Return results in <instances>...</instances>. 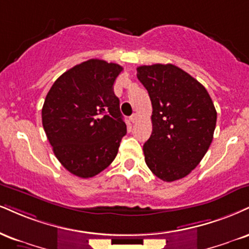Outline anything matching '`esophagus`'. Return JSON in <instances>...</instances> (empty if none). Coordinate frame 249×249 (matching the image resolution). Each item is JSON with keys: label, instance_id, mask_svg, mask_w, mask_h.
<instances>
[{"label": "esophagus", "instance_id": "34e87169", "mask_svg": "<svg viewBox=\"0 0 249 249\" xmlns=\"http://www.w3.org/2000/svg\"><path fill=\"white\" fill-rule=\"evenodd\" d=\"M137 119H138V113H133V115L130 117V122L132 123V124H134V123L137 122Z\"/></svg>", "mask_w": 249, "mask_h": 249}]
</instances>
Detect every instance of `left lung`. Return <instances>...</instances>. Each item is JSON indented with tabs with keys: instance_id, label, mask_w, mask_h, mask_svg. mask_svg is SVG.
<instances>
[{
	"instance_id": "obj_1",
	"label": "left lung",
	"mask_w": 249,
	"mask_h": 249,
	"mask_svg": "<svg viewBox=\"0 0 249 249\" xmlns=\"http://www.w3.org/2000/svg\"><path fill=\"white\" fill-rule=\"evenodd\" d=\"M152 102V131L143 143L146 164L162 181L183 178L210 147L217 111L204 86L172 64L137 68Z\"/></svg>"
}]
</instances>
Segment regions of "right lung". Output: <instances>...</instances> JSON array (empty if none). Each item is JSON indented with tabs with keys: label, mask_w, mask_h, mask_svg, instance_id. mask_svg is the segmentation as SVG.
I'll return each instance as SVG.
<instances>
[{
	"label": "right lung",
	"mask_w": 249,
	"mask_h": 249,
	"mask_svg": "<svg viewBox=\"0 0 249 249\" xmlns=\"http://www.w3.org/2000/svg\"><path fill=\"white\" fill-rule=\"evenodd\" d=\"M122 66L90 59L58 77L45 98L41 119L55 157L82 178L115 160L126 124L113 83Z\"/></svg>",
	"instance_id": "obj_1"
}]
</instances>
